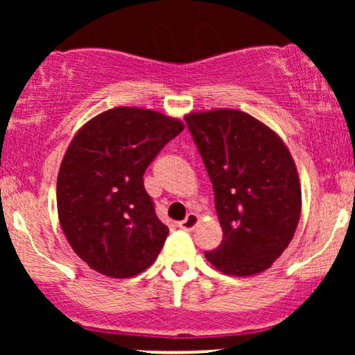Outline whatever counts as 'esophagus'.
Returning a JSON list of instances; mask_svg holds the SVG:
<instances>
[{"label": "esophagus", "instance_id": "1", "mask_svg": "<svg viewBox=\"0 0 355 355\" xmlns=\"http://www.w3.org/2000/svg\"><path fill=\"white\" fill-rule=\"evenodd\" d=\"M198 222H200V217H198L197 214H189L185 217V220L180 222V227L183 230H193L195 227L198 225Z\"/></svg>", "mask_w": 355, "mask_h": 355}]
</instances>
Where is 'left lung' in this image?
<instances>
[{"mask_svg": "<svg viewBox=\"0 0 355 355\" xmlns=\"http://www.w3.org/2000/svg\"><path fill=\"white\" fill-rule=\"evenodd\" d=\"M214 185L222 243L205 252L227 275L266 272L299 225L302 193L297 166L274 130L240 110L185 116Z\"/></svg>", "mask_w": 355, "mask_h": 355, "instance_id": "8db88e82", "label": "left lung"}]
</instances>
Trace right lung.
Returning <instances> with one entry per match:
<instances>
[{
  "label": "right lung",
  "instance_id": "add662e5",
  "mask_svg": "<svg viewBox=\"0 0 355 355\" xmlns=\"http://www.w3.org/2000/svg\"><path fill=\"white\" fill-rule=\"evenodd\" d=\"M185 125L155 110L118 107L73 137L56 182L60 225L98 274L128 279L155 262L168 227L144 187L146 166Z\"/></svg>",
  "mask_w": 355,
  "mask_h": 355
}]
</instances>
